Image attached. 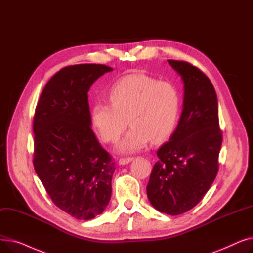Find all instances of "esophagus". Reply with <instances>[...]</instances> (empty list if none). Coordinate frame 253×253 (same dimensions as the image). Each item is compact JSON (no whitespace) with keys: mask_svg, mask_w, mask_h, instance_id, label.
I'll return each mask as SVG.
<instances>
[{"mask_svg":"<svg viewBox=\"0 0 253 253\" xmlns=\"http://www.w3.org/2000/svg\"><path fill=\"white\" fill-rule=\"evenodd\" d=\"M133 157H128V158H121L119 159V164L120 165H125V164H128L130 163L132 160H133Z\"/></svg>","mask_w":253,"mask_h":253,"instance_id":"esophagus-1","label":"esophagus"}]
</instances>
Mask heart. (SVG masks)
Wrapping results in <instances>:
<instances>
[{"label": "heart", "mask_w": 253, "mask_h": 253, "mask_svg": "<svg viewBox=\"0 0 253 253\" xmlns=\"http://www.w3.org/2000/svg\"><path fill=\"white\" fill-rule=\"evenodd\" d=\"M109 100L111 104L99 101L93 105L91 122L105 142L117 141L127 124L132 126L118 145L120 152H136L150 139L161 141L176 126L179 95L169 82L142 74L129 75L113 85Z\"/></svg>", "instance_id": "obj_1"}]
</instances>
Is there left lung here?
I'll return each mask as SVG.
<instances>
[{"instance_id": "obj_1", "label": "left lung", "mask_w": 253, "mask_h": 253, "mask_svg": "<svg viewBox=\"0 0 253 253\" xmlns=\"http://www.w3.org/2000/svg\"><path fill=\"white\" fill-rule=\"evenodd\" d=\"M167 61L184 83L183 109L173 134L157 152L147 194L157 210L178 215L200 202L214 181L222 133L208 77L187 61Z\"/></svg>"}]
</instances>
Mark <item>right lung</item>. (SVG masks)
Masks as SVG:
<instances>
[{"instance_id":"add662e5","label":"right lung","mask_w":253,"mask_h":253,"mask_svg":"<svg viewBox=\"0 0 253 253\" xmlns=\"http://www.w3.org/2000/svg\"><path fill=\"white\" fill-rule=\"evenodd\" d=\"M104 64L65 66L46 84L36 106L34 167L58 208L77 219L102 213L116 169L91 127L88 91Z\"/></svg>"}]
</instances>
